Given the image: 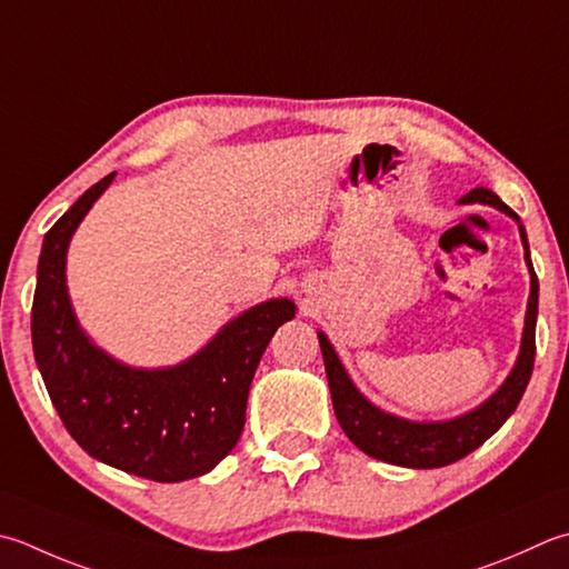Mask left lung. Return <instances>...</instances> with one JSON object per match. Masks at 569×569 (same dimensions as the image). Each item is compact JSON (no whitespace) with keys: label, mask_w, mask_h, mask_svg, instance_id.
<instances>
[{"label":"left lung","mask_w":569,"mask_h":569,"mask_svg":"<svg viewBox=\"0 0 569 569\" xmlns=\"http://www.w3.org/2000/svg\"><path fill=\"white\" fill-rule=\"evenodd\" d=\"M461 202L491 204L500 211H506L508 217H513L520 227V239L522 247H526V263L530 269V298L518 362L496 395L488 397L481 407L447 421H409L402 417L387 415V411L375 407L372 402H367L360 395V389L352 385L348 372H345L338 352L326 338V332H318L322 362H326L328 385L332 395V409H336V417L342 431L348 433V439L355 447L365 451L367 456H372V459H380L395 466H407V469H439V466H449L481 447L488 437H493V433L506 425V419L516 411L520 397L530 382L532 362H536V320L540 286L530 263L526 229H522L516 211L500 202V197L491 192V189L476 187L473 192L461 199Z\"/></svg>","instance_id":"8db88e82"}]
</instances>
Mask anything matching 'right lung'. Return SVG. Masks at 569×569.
<instances>
[{"instance_id":"obj_1","label":"right lung","mask_w":569,"mask_h":569,"mask_svg":"<svg viewBox=\"0 0 569 569\" xmlns=\"http://www.w3.org/2000/svg\"><path fill=\"white\" fill-rule=\"evenodd\" d=\"M116 172L43 237L31 306V342L63 427L86 453L116 469L177 483L204 476L237 447L256 367L296 303L273 298L227 322L192 358L160 370L122 365L78 326L66 288V251Z\"/></svg>"}]
</instances>
